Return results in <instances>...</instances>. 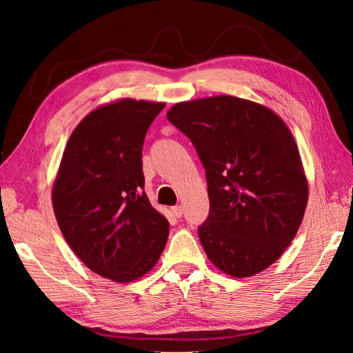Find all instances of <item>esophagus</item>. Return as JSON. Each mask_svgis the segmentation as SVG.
Here are the masks:
<instances>
[{"instance_id":"34e87169","label":"esophagus","mask_w":353,"mask_h":353,"mask_svg":"<svg viewBox=\"0 0 353 353\" xmlns=\"http://www.w3.org/2000/svg\"><path fill=\"white\" fill-rule=\"evenodd\" d=\"M171 212L174 213V216H177V218H181L182 214H183V208L181 207V205H174L171 208Z\"/></svg>"}]
</instances>
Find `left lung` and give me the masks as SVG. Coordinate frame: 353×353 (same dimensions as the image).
<instances>
[{"label": "left lung", "mask_w": 353, "mask_h": 353, "mask_svg": "<svg viewBox=\"0 0 353 353\" xmlns=\"http://www.w3.org/2000/svg\"><path fill=\"white\" fill-rule=\"evenodd\" d=\"M166 117L205 168L210 212L198 234L207 256L232 277L266 270L296 236L308 202L291 130L268 107L229 94L179 103Z\"/></svg>", "instance_id": "obj_1"}]
</instances>
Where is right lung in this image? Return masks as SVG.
Returning a JSON list of instances; mask_svg holds the SVG:
<instances>
[{
  "label": "right lung",
  "mask_w": 353,
  "mask_h": 353,
  "mask_svg": "<svg viewBox=\"0 0 353 353\" xmlns=\"http://www.w3.org/2000/svg\"><path fill=\"white\" fill-rule=\"evenodd\" d=\"M163 103L121 99L77 124L52 187L62 235L83 265L126 283L151 271L168 240L170 223L151 205L141 149Z\"/></svg>",
  "instance_id": "obj_1"
}]
</instances>
